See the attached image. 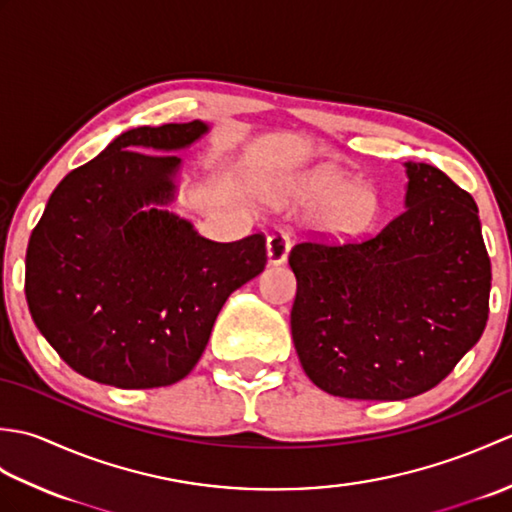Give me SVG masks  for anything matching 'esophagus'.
Here are the masks:
<instances>
[{
  "mask_svg": "<svg viewBox=\"0 0 512 512\" xmlns=\"http://www.w3.org/2000/svg\"><path fill=\"white\" fill-rule=\"evenodd\" d=\"M268 262L270 264H284L290 250V235L281 228H275L273 233L268 235Z\"/></svg>",
  "mask_w": 512,
  "mask_h": 512,
  "instance_id": "34e87169",
  "label": "esophagus"
}]
</instances>
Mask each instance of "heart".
<instances>
[{"instance_id": "1", "label": "heart", "mask_w": 512, "mask_h": 512, "mask_svg": "<svg viewBox=\"0 0 512 512\" xmlns=\"http://www.w3.org/2000/svg\"><path fill=\"white\" fill-rule=\"evenodd\" d=\"M301 198L323 202L319 220L325 231L350 235L376 220L378 198L369 187H350V178L336 169H319L301 184Z\"/></svg>"}]
</instances>
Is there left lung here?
Listing matches in <instances>:
<instances>
[{"label": "left lung", "mask_w": 512, "mask_h": 512, "mask_svg": "<svg viewBox=\"0 0 512 512\" xmlns=\"http://www.w3.org/2000/svg\"><path fill=\"white\" fill-rule=\"evenodd\" d=\"M407 176V209L378 233L301 239L288 255L292 341L303 372L332 396H418L486 328L491 259L475 200L427 162H407Z\"/></svg>", "instance_id": "1"}]
</instances>
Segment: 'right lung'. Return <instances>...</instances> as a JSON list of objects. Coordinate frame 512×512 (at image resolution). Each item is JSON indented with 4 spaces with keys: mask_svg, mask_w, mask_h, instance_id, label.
Segmentation results:
<instances>
[{
    "mask_svg": "<svg viewBox=\"0 0 512 512\" xmlns=\"http://www.w3.org/2000/svg\"><path fill=\"white\" fill-rule=\"evenodd\" d=\"M204 132L200 121L129 129L59 182L30 235L32 321L85 378L121 389L178 383L228 295L266 266L264 233L211 242L154 206L176 189L180 158L167 151Z\"/></svg>",
    "mask_w": 512,
    "mask_h": 512,
    "instance_id": "add662e5",
    "label": "right lung"
}]
</instances>
